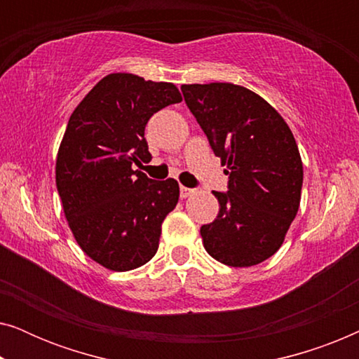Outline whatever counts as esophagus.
<instances>
[{"mask_svg":"<svg viewBox=\"0 0 359 359\" xmlns=\"http://www.w3.org/2000/svg\"><path fill=\"white\" fill-rule=\"evenodd\" d=\"M193 193H194V189H191V188H186V186H181V188H180V196H181V198H183V199L189 198V196L193 194Z\"/></svg>","mask_w":359,"mask_h":359,"instance_id":"esophagus-1","label":"esophagus"}]
</instances>
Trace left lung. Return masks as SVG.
Here are the masks:
<instances>
[{
	"mask_svg": "<svg viewBox=\"0 0 359 359\" xmlns=\"http://www.w3.org/2000/svg\"><path fill=\"white\" fill-rule=\"evenodd\" d=\"M186 106L227 163V191L214 222L201 227L205 252L229 266L273 257L299 210L302 161L291 129L257 93L232 83L183 85Z\"/></svg>",
	"mask_w": 359,
	"mask_h": 359,
	"instance_id": "left-lung-1",
	"label": "left lung"
}]
</instances>
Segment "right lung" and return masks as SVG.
<instances>
[{
    "instance_id": "right-lung-1",
    "label": "right lung",
    "mask_w": 359,
    "mask_h": 359,
    "mask_svg": "<svg viewBox=\"0 0 359 359\" xmlns=\"http://www.w3.org/2000/svg\"><path fill=\"white\" fill-rule=\"evenodd\" d=\"M181 97L173 83L111 73L68 121L55 180L78 245L112 271H130L158 250L161 222L178 204L173 178L150 180L132 163L150 161L145 126Z\"/></svg>"
}]
</instances>
